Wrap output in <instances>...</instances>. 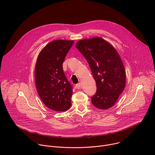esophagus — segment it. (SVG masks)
Returning a JSON list of instances; mask_svg holds the SVG:
<instances>
[{
  "instance_id": "esophagus-1",
  "label": "esophagus",
  "mask_w": 155,
  "mask_h": 155,
  "mask_svg": "<svg viewBox=\"0 0 155 155\" xmlns=\"http://www.w3.org/2000/svg\"><path fill=\"white\" fill-rule=\"evenodd\" d=\"M76 88H77V89H80V88H81V84H80V83L77 84L76 85Z\"/></svg>"
}]
</instances>
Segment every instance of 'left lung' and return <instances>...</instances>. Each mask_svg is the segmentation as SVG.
I'll return each mask as SVG.
<instances>
[{"instance_id":"left-lung-1","label":"left lung","mask_w":155,"mask_h":155,"mask_svg":"<svg viewBox=\"0 0 155 155\" xmlns=\"http://www.w3.org/2000/svg\"><path fill=\"white\" fill-rule=\"evenodd\" d=\"M75 47L88 61L96 81L97 89L91 97L92 104L100 110L111 108L126 85V72L118 51L98 37L79 40Z\"/></svg>"}]
</instances>
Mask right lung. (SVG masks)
Returning <instances> with one entry per match:
<instances>
[{
	"mask_svg": "<svg viewBox=\"0 0 155 155\" xmlns=\"http://www.w3.org/2000/svg\"><path fill=\"white\" fill-rule=\"evenodd\" d=\"M74 40H55L39 53L35 68V81L38 94L44 105L57 111L68 110L73 94L62 64Z\"/></svg>",
	"mask_w": 155,
	"mask_h": 155,
	"instance_id": "1",
	"label": "right lung"
}]
</instances>
